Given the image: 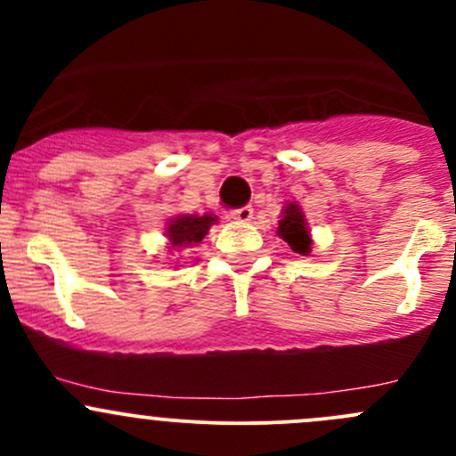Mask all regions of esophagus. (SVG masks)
I'll use <instances>...</instances> for the list:
<instances>
[{
	"instance_id": "1",
	"label": "esophagus",
	"mask_w": 456,
	"mask_h": 456,
	"mask_svg": "<svg viewBox=\"0 0 456 456\" xmlns=\"http://www.w3.org/2000/svg\"><path fill=\"white\" fill-rule=\"evenodd\" d=\"M229 216H232L236 223H249V220L254 218V209H251V207H240V209H233Z\"/></svg>"
}]
</instances>
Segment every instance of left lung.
<instances>
[{
    "label": "left lung",
    "mask_w": 456,
    "mask_h": 456,
    "mask_svg": "<svg viewBox=\"0 0 456 456\" xmlns=\"http://www.w3.org/2000/svg\"><path fill=\"white\" fill-rule=\"evenodd\" d=\"M278 236L282 238L296 254H311L314 238H311V229L309 223H306L305 211H302V207L297 205V202H287V205L282 207V216H280L278 223Z\"/></svg>",
    "instance_id": "obj_1"
}]
</instances>
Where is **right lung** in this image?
<instances>
[{"label": "right lung", "instance_id": "add662e5", "mask_svg": "<svg viewBox=\"0 0 456 456\" xmlns=\"http://www.w3.org/2000/svg\"><path fill=\"white\" fill-rule=\"evenodd\" d=\"M218 223V216L207 211V214H181L176 218H169L165 223V238H167V251H176L181 247L199 245L211 224Z\"/></svg>", "mask_w": 456, "mask_h": 456}]
</instances>
